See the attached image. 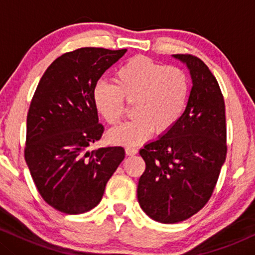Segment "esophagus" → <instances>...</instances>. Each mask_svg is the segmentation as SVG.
Returning a JSON list of instances; mask_svg holds the SVG:
<instances>
[{"instance_id":"obj_1","label":"esophagus","mask_w":255,"mask_h":255,"mask_svg":"<svg viewBox=\"0 0 255 255\" xmlns=\"http://www.w3.org/2000/svg\"><path fill=\"white\" fill-rule=\"evenodd\" d=\"M125 150H126V154H127V156H134V154L137 153V148L131 147V146H127Z\"/></svg>"}]
</instances>
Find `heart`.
<instances>
[{
	"label": "heart",
	"instance_id": "heart-1",
	"mask_svg": "<svg viewBox=\"0 0 255 255\" xmlns=\"http://www.w3.org/2000/svg\"><path fill=\"white\" fill-rule=\"evenodd\" d=\"M191 92L184 69L165 66L146 56H134L116 69L114 85L99 83L93 89V104L110 126L121 122L126 101L133 104L134 119L108 134L113 144H142L156 133H169L182 118Z\"/></svg>",
	"mask_w": 255,
	"mask_h": 255
}]
</instances>
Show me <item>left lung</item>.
Here are the masks:
<instances>
[{
    "instance_id": "obj_1",
    "label": "left lung",
    "mask_w": 255,
    "mask_h": 255,
    "mask_svg": "<svg viewBox=\"0 0 255 255\" xmlns=\"http://www.w3.org/2000/svg\"><path fill=\"white\" fill-rule=\"evenodd\" d=\"M174 57L191 72L186 110L169 133L139 152L146 169L139 178L137 201L148 217L164 224L186 221L207 204L228 148L224 98L215 75L197 56Z\"/></svg>"
}]
</instances>
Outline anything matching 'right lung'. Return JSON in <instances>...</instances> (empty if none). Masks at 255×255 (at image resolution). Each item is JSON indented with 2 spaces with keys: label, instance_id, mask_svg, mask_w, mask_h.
<instances>
[{
  "label": "right lung",
  "instance_id": "add662e5",
  "mask_svg": "<svg viewBox=\"0 0 255 255\" xmlns=\"http://www.w3.org/2000/svg\"><path fill=\"white\" fill-rule=\"evenodd\" d=\"M126 51L80 48L66 52L38 84L27 114L25 160L40 197L57 211L80 215L97 206L124 160L121 146L85 150L104 131L93 89Z\"/></svg>",
  "mask_w": 255,
  "mask_h": 255
}]
</instances>
